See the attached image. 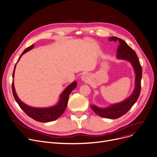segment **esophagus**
Wrapping results in <instances>:
<instances>
[{
    "label": "esophagus",
    "mask_w": 157,
    "mask_h": 157,
    "mask_svg": "<svg viewBox=\"0 0 157 157\" xmlns=\"http://www.w3.org/2000/svg\"><path fill=\"white\" fill-rule=\"evenodd\" d=\"M81 79L82 81L85 82H89L90 80V76L88 74H84L81 76Z\"/></svg>",
    "instance_id": "1"
}]
</instances>
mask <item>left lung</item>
<instances>
[{"instance_id":"obj_1","label":"left lung","mask_w":157,"mask_h":157,"mask_svg":"<svg viewBox=\"0 0 157 157\" xmlns=\"http://www.w3.org/2000/svg\"><path fill=\"white\" fill-rule=\"evenodd\" d=\"M109 40L116 41L119 40V45L117 50V57L119 59L130 62L135 72V87L131 95L124 101L115 103L106 108H100L96 105H91L92 110L99 116L115 119L122 116L133 106L137 101L141 91V81L142 78V67L136 52L125 41L116 36L110 37Z\"/></svg>"}]
</instances>
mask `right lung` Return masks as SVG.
Wrapping results in <instances>:
<instances>
[{
    "label": "right lung",
    "mask_w": 157,
    "mask_h": 157,
    "mask_svg": "<svg viewBox=\"0 0 157 157\" xmlns=\"http://www.w3.org/2000/svg\"><path fill=\"white\" fill-rule=\"evenodd\" d=\"M33 47H34V44L31 45L29 47L26 48L23 51L22 54L21 55V56L19 57L17 62L19 61L21 57L28 51L32 49L33 48ZM16 66V64L15 65L14 69L13 71V79H14ZM76 86H77L76 81H74L73 82H72L71 84L69 85L64 90V91L61 93V95L60 96L59 101L58 102L57 105H56L55 106H53V107H47V108L32 107H30V106L26 105L25 103H24L23 101H21L19 100V98H18L17 94L16 93L14 86V81H13V83H12V90H13V93L14 97L15 98V100L19 106L28 115L29 117H30L31 118H32L33 119H34L36 121H38V122H48L55 121L56 119H58L61 116V115L64 113V112L65 111V110L66 109L67 105L69 94Z\"/></svg>",
    "instance_id": "add662e5"
}]
</instances>
